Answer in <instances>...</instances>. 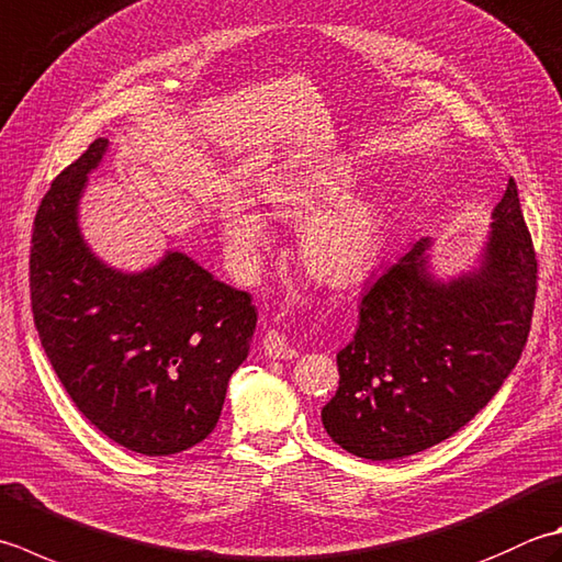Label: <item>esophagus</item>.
<instances>
[{
	"instance_id": "34e87169",
	"label": "esophagus",
	"mask_w": 562,
	"mask_h": 562,
	"mask_svg": "<svg viewBox=\"0 0 562 562\" xmlns=\"http://www.w3.org/2000/svg\"><path fill=\"white\" fill-rule=\"evenodd\" d=\"M262 348H266V356L274 358V360H290L296 356V350L288 340V336L274 331V328H270L266 338H262Z\"/></svg>"
}]
</instances>
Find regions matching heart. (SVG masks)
<instances>
[{
  "mask_svg": "<svg viewBox=\"0 0 562 562\" xmlns=\"http://www.w3.org/2000/svg\"><path fill=\"white\" fill-rule=\"evenodd\" d=\"M346 184L348 178L340 170H282L268 175L260 192L278 216L304 218L316 207L334 202ZM218 218L234 256L244 266H252L272 238L268 216L258 212L246 194L231 192L224 196ZM378 248L380 214L375 204L366 200H340L326 206L322 213L306 218L300 231L304 268L328 284L360 280L375 262Z\"/></svg>",
  "mask_w": 562,
  "mask_h": 562,
  "instance_id": "b5f03b06",
  "label": "heart"
}]
</instances>
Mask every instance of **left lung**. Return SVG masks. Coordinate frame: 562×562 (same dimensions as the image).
Returning a JSON list of instances; mask_svg holds the SVG:
<instances>
[{"label": "left lung", "instance_id": "8db88e82", "mask_svg": "<svg viewBox=\"0 0 562 562\" xmlns=\"http://www.w3.org/2000/svg\"><path fill=\"white\" fill-rule=\"evenodd\" d=\"M482 266L438 282L428 240L372 280L353 340L336 356L328 436L366 460L406 458L460 431L512 375L531 331L538 260L509 178Z\"/></svg>", "mask_w": 562, "mask_h": 562}]
</instances>
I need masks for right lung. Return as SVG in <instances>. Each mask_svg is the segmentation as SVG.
<instances>
[{"instance_id":"1","label":"right lung","mask_w":562,"mask_h":562,"mask_svg":"<svg viewBox=\"0 0 562 562\" xmlns=\"http://www.w3.org/2000/svg\"><path fill=\"white\" fill-rule=\"evenodd\" d=\"M106 138L92 140L43 194L33 218V324L77 409L114 443L172 456L202 443L256 328L250 294L182 252L121 274L77 231V200Z\"/></svg>"}]
</instances>
